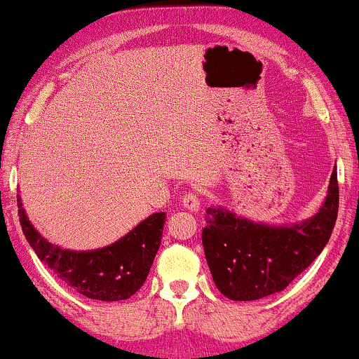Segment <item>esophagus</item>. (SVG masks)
Listing matches in <instances>:
<instances>
[{
    "mask_svg": "<svg viewBox=\"0 0 359 359\" xmlns=\"http://www.w3.org/2000/svg\"><path fill=\"white\" fill-rule=\"evenodd\" d=\"M181 203H183V206L186 209H189V211H198L199 204H201V198H199L196 191H189V193H186L184 196L181 198Z\"/></svg>",
    "mask_w": 359,
    "mask_h": 359,
    "instance_id": "esophagus-1",
    "label": "esophagus"
}]
</instances>
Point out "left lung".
I'll return each mask as SVG.
<instances>
[{
    "label": "left lung",
    "instance_id": "obj_1",
    "mask_svg": "<svg viewBox=\"0 0 359 359\" xmlns=\"http://www.w3.org/2000/svg\"><path fill=\"white\" fill-rule=\"evenodd\" d=\"M338 203L334 168L322 209L300 224H255L222 208H208L203 245L216 287L227 299L239 302L282 292L327 245L337 222Z\"/></svg>",
    "mask_w": 359,
    "mask_h": 359
}]
</instances>
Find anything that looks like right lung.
<instances>
[{
	"instance_id": "obj_1",
	"label": "right lung",
	"mask_w": 359,
	"mask_h": 359,
	"mask_svg": "<svg viewBox=\"0 0 359 359\" xmlns=\"http://www.w3.org/2000/svg\"><path fill=\"white\" fill-rule=\"evenodd\" d=\"M21 206L18 196L22 232L37 257L81 295L102 302L127 300L145 283L161 244L165 212L151 214L127 236L104 249L76 252L46 241Z\"/></svg>"
}]
</instances>
